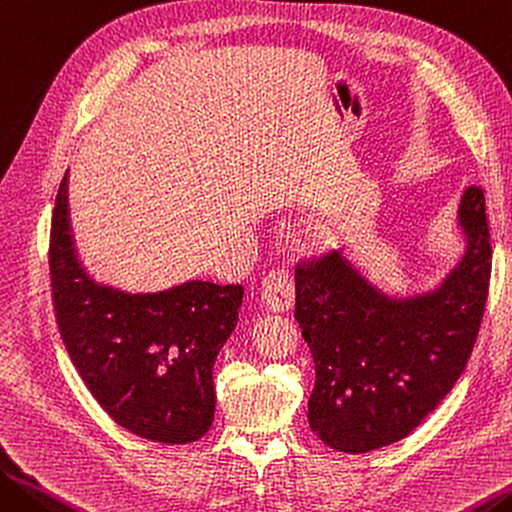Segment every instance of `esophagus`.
<instances>
[{"label": "esophagus", "mask_w": 512, "mask_h": 512, "mask_svg": "<svg viewBox=\"0 0 512 512\" xmlns=\"http://www.w3.org/2000/svg\"><path fill=\"white\" fill-rule=\"evenodd\" d=\"M263 304L274 313L288 311L295 301V286H292V276L283 267H276V270L267 272L263 279V290H261Z\"/></svg>", "instance_id": "34e87169"}]
</instances>
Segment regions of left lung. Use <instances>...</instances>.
<instances>
[{"mask_svg": "<svg viewBox=\"0 0 512 512\" xmlns=\"http://www.w3.org/2000/svg\"><path fill=\"white\" fill-rule=\"evenodd\" d=\"M465 254L431 292L390 297L342 254L297 265L295 320L315 360L308 424L326 447L367 454L413 433L463 374L488 301L485 197L458 204Z\"/></svg>", "mask_w": 512, "mask_h": 512, "instance_id": "obj_1", "label": "left lung"}]
</instances>
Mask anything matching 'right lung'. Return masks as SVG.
<instances>
[{"label": "right lung", "mask_w": 512, "mask_h": 512, "mask_svg": "<svg viewBox=\"0 0 512 512\" xmlns=\"http://www.w3.org/2000/svg\"><path fill=\"white\" fill-rule=\"evenodd\" d=\"M49 274L67 354L122 429L165 445L195 442L211 429L213 365L238 324L242 286L188 281L133 295L97 283L74 247L67 172L52 215Z\"/></svg>", "instance_id": "obj_1"}]
</instances>
